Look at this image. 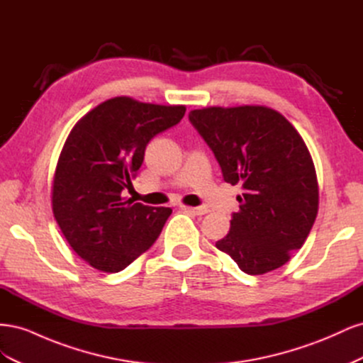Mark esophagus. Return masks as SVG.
<instances>
[{"mask_svg": "<svg viewBox=\"0 0 363 363\" xmlns=\"http://www.w3.org/2000/svg\"><path fill=\"white\" fill-rule=\"evenodd\" d=\"M180 207L182 211L194 213V215H206L208 212L207 207H191V206H180Z\"/></svg>", "mask_w": 363, "mask_h": 363, "instance_id": "1", "label": "esophagus"}]
</instances>
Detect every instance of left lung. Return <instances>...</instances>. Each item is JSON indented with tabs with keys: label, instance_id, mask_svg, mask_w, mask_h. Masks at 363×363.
I'll return each mask as SVG.
<instances>
[{
	"label": "left lung",
	"instance_id": "8db88e82",
	"mask_svg": "<svg viewBox=\"0 0 363 363\" xmlns=\"http://www.w3.org/2000/svg\"><path fill=\"white\" fill-rule=\"evenodd\" d=\"M230 184L242 186L239 212L216 248L259 276L286 263L311 233L318 182L311 152L289 121L263 106L191 111Z\"/></svg>",
	"mask_w": 363,
	"mask_h": 363
}]
</instances>
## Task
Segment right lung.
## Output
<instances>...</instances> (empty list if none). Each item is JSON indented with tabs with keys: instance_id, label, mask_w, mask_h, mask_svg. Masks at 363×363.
Listing matches in <instances>:
<instances>
[{
	"instance_id": "add662e5",
	"label": "right lung",
	"mask_w": 363,
	"mask_h": 363,
	"mask_svg": "<svg viewBox=\"0 0 363 363\" xmlns=\"http://www.w3.org/2000/svg\"><path fill=\"white\" fill-rule=\"evenodd\" d=\"M184 106L116 96L84 115L65 142L52 182V213L84 262L119 272L156 242L169 207L124 201L148 142L179 124Z\"/></svg>"
}]
</instances>
